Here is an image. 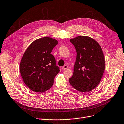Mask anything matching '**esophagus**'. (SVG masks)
<instances>
[{
  "mask_svg": "<svg viewBox=\"0 0 124 124\" xmlns=\"http://www.w3.org/2000/svg\"><path fill=\"white\" fill-rule=\"evenodd\" d=\"M67 68H68V66H67V65H65L63 66L62 67V69H63V70H65V69H66Z\"/></svg>",
  "mask_w": 124,
  "mask_h": 124,
  "instance_id": "34e87169",
  "label": "esophagus"
}]
</instances>
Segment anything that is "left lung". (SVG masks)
<instances>
[{"label":"left lung","instance_id":"8db88e82","mask_svg":"<svg viewBox=\"0 0 124 124\" xmlns=\"http://www.w3.org/2000/svg\"><path fill=\"white\" fill-rule=\"evenodd\" d=\"M70 41L74 46L77 55L69 82L79 92H90L98 85L103 75V52L98 42L89 36H78Z\"/></svg>","mask_w":124,"mask_h":124}]
</instances>
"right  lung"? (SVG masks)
I'll use <instances>...</instances> for the list:
<instances>
[{"label": "right lung", "instance_id": "obj_1", "mask_svg": "<svg viewBox=\"0 0 124 124\" xmlns=\"http://www.w3.org/2000/svg\"><path fill=\"white\" fill-rule=\"evenodd\" d=\"M58 41L49 37L37 39L25 51L20 64L25 84L32 91L42 93L50 89L60 71L51 52Z\"/></svg>", "mask_w": 124, "mask_h": 124}]
</instances>
